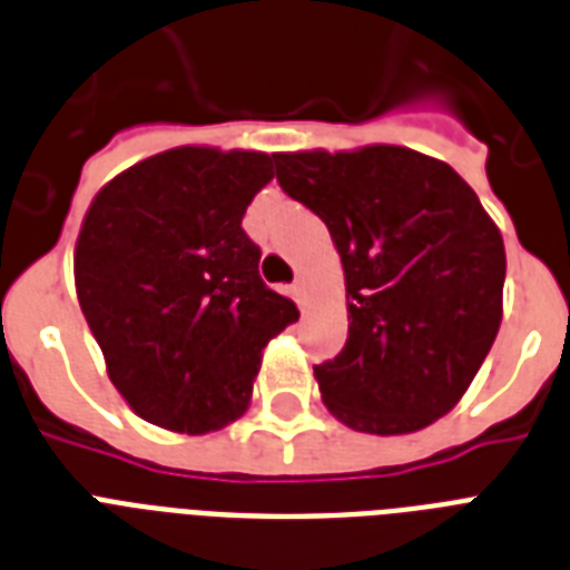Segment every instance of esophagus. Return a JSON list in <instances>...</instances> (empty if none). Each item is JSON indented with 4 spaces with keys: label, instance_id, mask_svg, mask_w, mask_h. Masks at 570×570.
Masks as SVG:
<instances>
[{
    "label": "esophagus",
    "instance_id": "esophagus-1",
    "mask_svg": "<svg viewBox=\"0 0 570 570\" xmlns=\"http://www.w3.org/2000/svg\"><path fill=\"white\" fill-rule=\"evenodd\" d=\"M289 295H293V302L298 304V307H302V311H304V302H307V293H304V284H302V281H295V284L289 286Z\"/></svg>",
    "mask_w": 570,
    "mask_h": 570
}]
</instances>
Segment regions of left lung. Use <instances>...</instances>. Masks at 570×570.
Here are the masks:
<instances>
[{
  "label": "left lung",
  "mask_w": 570,
  "mask_h": 570,
  "mask_svg": "<svg viewBox=\"0 0 570 570\" xmlns=\"http://www.w3.org/2000/svg\"><path fill=\"white\" fill-rule=\"evenodd\" d=\"M275 168L325 222L346 272V346L313 366L328 411L370 434L434 423L503 320V236L476 191L446 163L393 145L275 154Z\"/></svg>",
  "instance_id": "left-lung-1"
}]
</instances>
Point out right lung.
<instances>
[{
    "label": "right lung",
    "instance_id": "1",
    "mask_svg": "<svg viewBox=\"0 0 570 570\" xmlns=\"http://www.w3.org/2000/svg\"><path fill=\"white\" fill-rule=\"evenodd\" d=\"M268 154L174 147L102 186L76 242V293L111 384L147 423L222 429L248 407L259 352L298 320L242 230Z\"/></svg>",
    "mask_w": 570,
    "mask_h": 570
}]
</instances>
